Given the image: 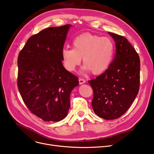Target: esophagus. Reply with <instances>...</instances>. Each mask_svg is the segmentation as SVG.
Returning <instances> with one entry per match:
<instances>
[{
    "instance_id": "34e87169",
    "label": "esophagus",
    "mask_w": 154,
    "mask_h": 154,
    "mask_svg": "<svg viewBox=\"0 0 154 154\" xmlns=\"http://www.w3.org/2000/svg\"><path fill=\"white\" fill-rule=\"evenodd\" d=\"M78 80H79V83H80V84H83V83H85V79H83V78H79Z\"/></svg>"
}]
</instances>
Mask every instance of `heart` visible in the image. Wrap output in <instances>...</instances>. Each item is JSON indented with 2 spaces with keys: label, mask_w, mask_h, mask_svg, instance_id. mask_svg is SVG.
<instances>
[{
  "label": "heart",
  "mask_w": 154,
  "mask_h": 154,
  "mask_svg": "<svg viewBox=\"0 0 154 154\" xmlns=\"http://www.w3.org/2000/svg\"><path fill=\"white\" fill-rule=\"evenodd\" d=\"M73 49L65 48L62 51L63 66L73 72L83 59V69L99 75L106 71L114 57L115 45L108 37H101L89 32L77 36L72 40Z\"/></svg>",
  "instance_id": "1"
}]
</instances>
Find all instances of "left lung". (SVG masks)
<instances>
[{"label":"left lung","instance_id":"8db88e82","mask_svg":"<svg viewBox=\"0 0 154 154\" xmlns=\"http://www.w3.org/2000/svg\"><path fill=\"white\" fill-rule=\"evenodd\" d=\"M116 42V53L109 67L88 81L93 89L94 113L106 120L117 119L128 110L138 94L140 59L125 37L109 32Z\"/></svg>","mask_w":154,"mask_h":154}]
</instances>
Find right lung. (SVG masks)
Masks as SVG:
<instances>
[{"label":"right lung","instance_id":"1","mask_svg":"<svg viewBox=\"0 0 154 154\" xmlns=\"http://www.w3.org/2000/svg\"><path fill=\"white\" fill-rule=\"evenodd\" d=\"M71 24L51 27L31 36L18 57L17 86L31 112L45 122H59L70 108L78 78L62 64V51Z\"/></svg>","mask_w":154,"mask_h":154}]
</instances>
